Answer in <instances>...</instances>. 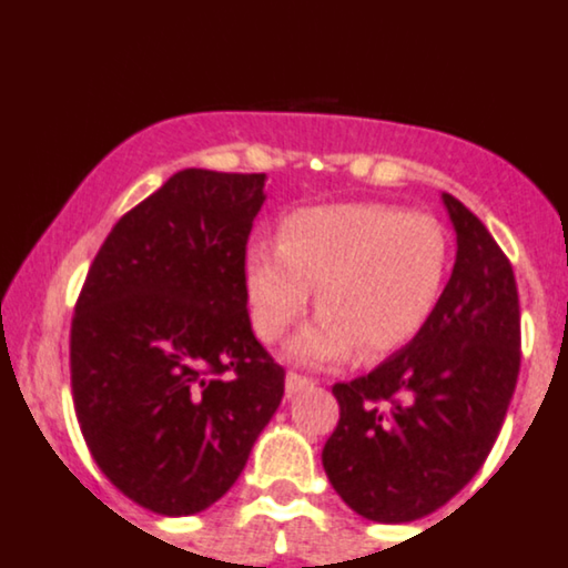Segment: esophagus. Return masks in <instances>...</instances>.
<instances>
[{
  "mask_svg": "<svg viewBox=\"0 0 568 568\" xmlns=\"http://www.w3.org/2000/svg\"><path fill=\"white\" fill-rule=\"evenodd\" d=\"M304 389H313V378H307V375H300V373L285 375V394H288V397H294V394H300Z\"/></svg>",
  "mask_w": 568,
  "mask_h": 568,
  "instance_id": "1",
  "label": "esophagus"
}]
</instances>
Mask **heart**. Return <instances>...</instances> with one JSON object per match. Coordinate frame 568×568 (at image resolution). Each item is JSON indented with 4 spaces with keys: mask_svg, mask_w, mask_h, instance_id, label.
Listing matches in <instances>:
<instances>
[{
    "mask_svg": "<svg viewBox=\"0 0 568 568\" xmlns=\"http://www.w3.org/2000/svg\"><path fill=\"white\" fill-rule=\"evenodd\" d=\"M449 266L444 225L389 204H332L288 214L280 242H250L244 291L264 343L307 313L318 318L288 343L307 367L345 362L356 348L378 359L419 334L438 304Z\"/></svg>",
    "mask_w": 568,
    "mask_h": 568,
    "instance_id": "1",
    "label": "heart"
}]
</instances>
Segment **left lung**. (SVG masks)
<instances>
[{
	"label": "left lung",
	"mask_w": 568,
	"mask_h": 568,
	"mask_svg": "<svg viewBox=\"0 0 568 568\" xmlns=\"http://www.w3.org/2000/svg\"><path fill=\"white\" fill-rule=\"evenodd\" d=\"M457 234L444 294L419 334L373 373L334 384L339 422L324 470L373 523H410L481 468L520 373L515 272L479 217L440 193Z\"/></svg>",
	"instance_id": "8db88e82"
}]
</instances>
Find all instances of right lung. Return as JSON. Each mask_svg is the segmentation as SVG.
I'll use <instances>...</instances> for the list:
<instances>
[{
	"mask_svg": "<svg viewBox=\"0 0 568 568\" xmlns=\"http://www.w3.org/2000/svg\"><path fill=\"white\" fill-rule=\"evenodd\" d=\"M264 174L184 169L111 229L75 304V416L111 485L165 517L223 498L285 373L255 339L244 250Z\"/></svg>",
	"mask_w": 568,
	"mask_h": 568,
	"instance_id": "add662e5",
	"label": "right lung"
}]
</instances>
